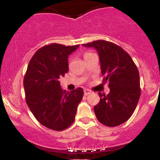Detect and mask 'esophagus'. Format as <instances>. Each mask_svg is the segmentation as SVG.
I'll return each instance as SVG.
<instances>
[{"mask_svg": "<svg viewBox=\"0 0 160 160\" xmlns=\"http://www.w3.org/2000/svg\"><path fill=\"white\" fill-rule=\"evenodd\" d=\"M90 93H91L90 90H89V89H84V95H87L90 94Z\"/></svg>", "mask_w": 160, "mask_h": 160, "instance_id": "1", "label": "esophagus"}]
</instances>
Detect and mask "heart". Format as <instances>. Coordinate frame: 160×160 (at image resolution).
Wrapping results in <instances>:
<instances>
[{
  "label": "heart",
  "mask_w": 160,
  "mask_h": 160,
  "mask_svg": "<svg viewBox=\"0 0 160 160\" xmlns=\"http://www.w3.org/2000/svg\"><path fill=\"white\" fill-rule=\"evenodd\" d=\"M92 54H93V53H92V52H85V53H84V55H83V56H84V58H85L86 57H87V56H90V55H92Z\"/></svg>",
  "instance_id": "1"
}]
</instances>
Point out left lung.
I'll list each match as a JSON object with an SVG mask.
<instances>
[{
  "label": "left lung",
  "instance_id": "left-lung-1",
  "mask_svg": "<svg viewBox=\"0 0 160 160\" xmlns=\"http://www.w3.org/2000/svg\"><path fill=\"white\" fill-rule=\"evenodd\" d=\"M97 50L104 82L109 94L98 92L100 102L94 107L101 123L114 127L123 123L135 111L141 95L139 72L132 58L122 47L103 40L82 44Z\"/></svg>",
  "mask_w": 160,
  "mask_h": 160
}]
</instances>
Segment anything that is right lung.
I'll use <instances>...</instances> for the list:
<instances>
[{
	"label": "right lung",
	"instance_id": "right-lung-1",
	"mask_svg": "<svg viewBox=\"0 0 160 160\" xmlns=\"http://www.w3.org/2000/svg\"><path fill=\"white\" fill-rule=\"evenodd\" d=\"M79 46L51 43L41 47L32 56L24 77L29 109L40 124L55 131L65 129L74 122L83 96L82 88L66 92L59 82L68 71V56Z\"/></svg>",
	"mask_w": 160,
	"mask_h": 160
}]
</instances>
